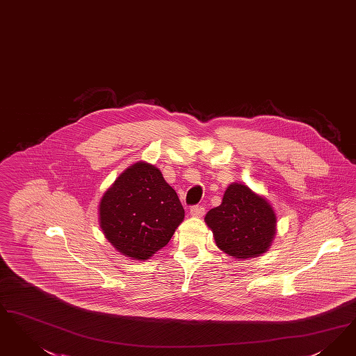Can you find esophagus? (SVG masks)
<instances>
[{
    "label": "esophagus",
    "mask_w": 356,
    "mask_h": 356,
    "mask_svg": "<svg viewBox=\"0 0 356 356\" xmlns=\"http://www.w3.org/2000/svg\"><path fill=\"white\" fill-rule=\"evenodd\" d=\"M204 214H205V208L201 205H193L191 208V216H193V217H201Z\"/></svg>",
    "instance_id": "obj_1"
}]
</instances>
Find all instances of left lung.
Wrapping results in <instances>:
<instances>
[{
    "label": "left lung",
    "instance_id": "8db88e82",
    "mask_svg": "<svg viewBox=\"0 0 356 356\" xmlns=\"http://www.w3.org/2000/svg\"><path fill=\"white\" fill-rule=\"evenodd\" d=\"M205 222L212 229L217 246L242 259L265 253L275 233L270 204L242 184L228 186L221 205L207 213Z\"/></svg>",
    "mask_w": 356,
    "mask_h": 356
}]
</instances>
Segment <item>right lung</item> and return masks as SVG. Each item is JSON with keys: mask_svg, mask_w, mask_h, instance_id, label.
Here are the masks:
<instances>
[{"mask_svg": "<svg viewBox=\"0 0 356 356\" xmlns=\"http://www.w3.org/2000/svg\"><path fill=\"white\" fill-rule=\"evenodd\" d=\"M99 217L100 228L116 250L144 261L170 242L184 220V208L161 172L140 161L104 193Z\"/></svg>", "mask_w": 356, "mask_h": 356, "instance_id": "right-lung-1", "label": "right lung"}]
</instances>
